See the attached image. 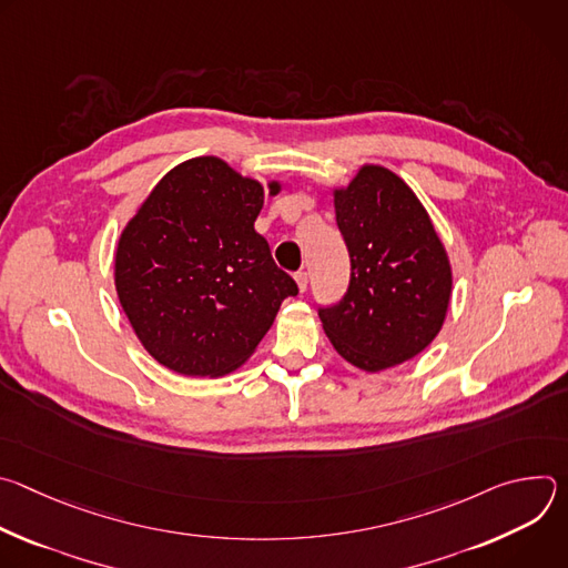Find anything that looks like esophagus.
<instances>
[{"mask_svg":"<svg viewBox=\"0 0 568 568\" xmlns=\"http://www.w3.org/2000/svg\"><path fill=\"white\" fill-rule=\"evenodd\" d=\"M294 281L298 285V292H305L307 290V274L305 272H296L294 274Z\"/></svg>","mask_w":568,"mask_h":568,"instance_id":"esophagus-1","label":"esophagus"}]
</instances>
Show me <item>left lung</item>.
I'll list each match as a JSON object with an SVG mask.
<instances>
[{
	"mask_svg": "<svg viewBox=\"0 0 568 568\" xmlns=\"http://www.w3.org/2000/svg\"><path fill=\"white\" fill-rule=\"evenodd\" d=\"M333 197L351 285L318 316L348 364L379 373L414 359L438 337L452 301L449 256L427 209L393 171L364 164Z\"/></svg>",
	"mask_w": 568,
	"mask_h": 568,
	"instance_id": "8db88e82",
	"label": "left lung"
}]
</instances>
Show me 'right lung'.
I'll use <instances>...</instances> for the list:
<instances>
[{"label": "right lung", "instance_id": "add662e5", "mask_svg": "<svg viewBox=\"0 0 568 568\" xmlns=\"http://www.w3.org/2000/svg\"><path fill=\"white\" fill-rule=\"evenodd\" d=\"M261 184L220 156L182 161L156 182L121 231L114 254L119 303L141 346L189 377H222L245 364L296 296L254 222Z\"/></svg>", "mask_w": 568, "mask_h": 568}]
</instances>
